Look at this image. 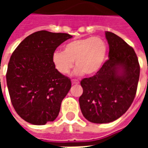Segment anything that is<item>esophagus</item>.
Masks as SVG:
<instances>
[{
    "instance_id": "esophagus-1",
    "label": "esophagus",
    "mask_w": 148,
    "mask_h": 148,
    "mask_svg": "<svg viewBox=\"0 0 148 148\" xmlns=\"http://www.w3.org/2000/svg\"><path fill=\"white\" fill-rule=\"evenodd\" d=\"M71 82H72V84H73V85H75V84L79 83V82H78L77 80H76V79H73V80L71 81Z\"/></svg>"
}]
</instances>
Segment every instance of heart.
Instances as JSON below:
<instances>
[{
    "label": "heart",
    "instance_id": "b5f03b06",
    "mask_svg": "<svg viewBox=\"0 0 148 148\" xmlns=\"http://www.w3.org/2000/svg\"><path fill=\"white\" fill-rule=\"evenodd\" d=\"M107 54V45L105 40L97 36L75 39L66 43L63 51H55L51 61L54 66L62 74H67L74 66L77 67L74 74L92 76L102 67Z\"/></svg>",
    "mask_w": 148,
    "mask_h": 148
}]
</instances>
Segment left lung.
Here are the masks:
<instances>
[{
  "label": "left lung",
  "mask_w": 148,
  "mask_h": 148,
  "mask_svg": "<svg viewBox=\"0 0 148 148\" xmlns=\"http://www.w3.org/2000/svg\"><path fill=\"white\" fill-rule=\"evenodd\" d=\"M109 58L94 76L81 81V111L87 121L106 124L117 120L133 101L140 77L134 49L116 34L106 32Z\"/></svg>",
  "instance_id": "left-lung-1"
}]
</instances>
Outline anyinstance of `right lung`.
<instances>
[{
  "label": "right lung",
  "mask_w": 148,
  "mask_h": 148,
  "mask_svg": "<svg viewBox=\"0 0 148 148\" xmlns=\"http://www.w3.org/2000/svg\"><path fill=\"white\" fill-rule=\"evenodd\" d=\"M72 37L39 31L26 37L12 55L6 74L8 93L17 114L30 124L43 125L58 116L71 82L56 71L51 55Z\"/></svg>",
  "instance_id": "add662e5"
}]
</instances>
